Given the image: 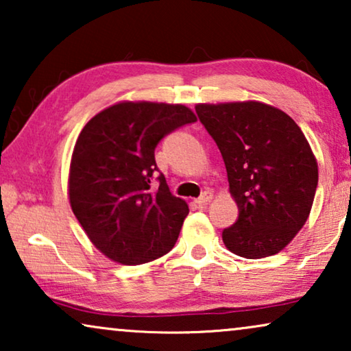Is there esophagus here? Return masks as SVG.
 <instances>
[{
	"label": "esophagus",
	"instance_id": "esophagus-1",
	"mask_svg": "<svg viewBox=\"0 0 351 351\" xmlns=\"http://www.w3.org/2000/svg\"><path fill=\"white\" fill-rule=\"evenodd\" d=\"M210 199H213V193H210V191H204V193L201 195L198 199H195V203L198 206H206Z\"/></svg>",
	"mask_w": 351,
	"mask_h": 351
}]
</instances>
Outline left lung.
Returning <instances> with one entry per match:
<instances>
[{"instance_id": "1", "label": "left lung", "mask_w": 351, "mask_h": 351, "mask_svg": "<svg viewBox=\"0 0 351 351\" xmlns=\"http://www.w3.org/2000/svg\"><path fill=\"white\" fill-rule=\"evenodd\" d=\"M196 114L227 167L238 220L222 232L246 258L278 254L304 227L318 186V165L294 119L261 102L199 104Z\"/></svg>"}]
</instances>
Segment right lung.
Segmentation results:
<instances>
[{
	"instance_id": "obj_1",
	"label": "right lung",
	"mask_w": 351,
	"mask_h": 351,
	"mask_svg": "<svg viewBox=\"0 0 351 351\" xmlns=\"http://www.w3.org/2000/svg\"><path fill=\"white\" fill-rule=\"evenodd\" d=\"M196 117L185 105L121 102L86 124L70 162L71 210L90 241L108 258L141 265L174 247L189 214L158 171L155 148Z\"/></svg>"
}]
</instances>
